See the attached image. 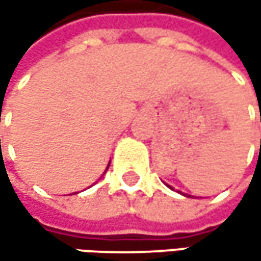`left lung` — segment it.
Here are the masks:
<instances>
[{
    "label": "left lung",
    "mask_w": 261,
    "mask_h": 261,
    "mask_svg": "<svg viewBox=\"0 0 261 261\" xmlns=\"http://www.w3.org/2000/svg\"><path fill=\"white\" fill-rule=\"evenodd\" d=\"M166 186H168V184H166ZM168 187H171V186H168ZM171 189H172V187H171Z\"/></svg>",
    "instance_id": "left-lung-1"
}]
</instances>
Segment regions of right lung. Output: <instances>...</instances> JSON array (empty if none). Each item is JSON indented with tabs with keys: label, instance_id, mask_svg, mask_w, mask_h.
Listing matches in <instances>:
<instances>
[{
	"label": "right lung",
	"instance_id": "obj_1",
	"mask_svg": "<svg viewBox=\"0 0 261 261\" xmlns=\"http://www.w3.org/2000/svg\"><path fill=\"white\" fill-rule=\"evenodd\" d=\"M109 166H110V162H109ZM109 166H107V169H109ZM107 169H106V171H107Z\"/></svg>",
	"mask_w": 261,
	"mask_h": 261
}]
</instances>
